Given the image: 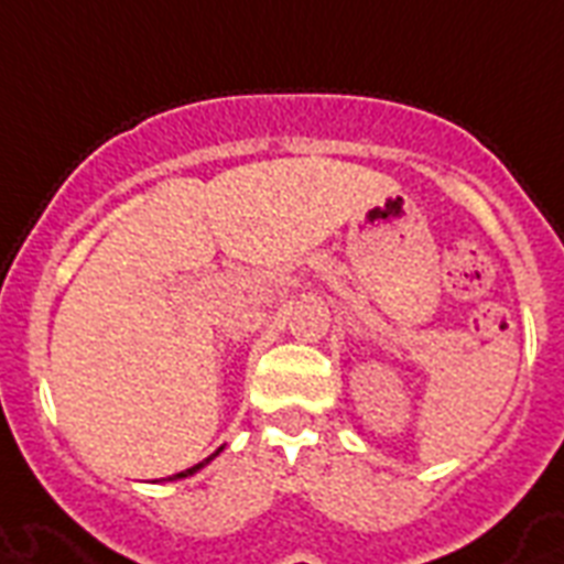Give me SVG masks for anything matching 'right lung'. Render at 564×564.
I'll return each mask as SVG.
<instances>
[{"mask_svg": "<svg viewBox=\"0 0 564 564\" xmlns=\"http://www.w3.org/2000/svg\"><path fill=\"white\" fill-rule=\"evenodd\" d=\"M216 454H219V451H216ZM216 454H213V456H216ZM213 456H207V459H204V463H210ZM204 463L193 465V468H187V471H181V474H175V477H170V480H181V477H189V474H195V471H198V468H204Z\"/></svg>", "mask_w": 564, "mask_h": 564, "instance_id": "right-lung-1", "label": "right lung"}]
</instances>
